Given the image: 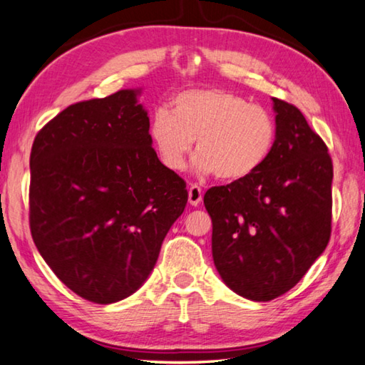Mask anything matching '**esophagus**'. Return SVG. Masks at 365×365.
<instances>
[{
    "mask_svg": "<svg viewBox=\"0 0 365 365\" xmlns=\"http://www.w3.org/2000/svg\"><path fill=\"white\" fill-rule=\"evenodd\" d=\"M202 197H204L202 187L197 186V184H192V186L189 187V204L190 205H199L202 202Z\"/></svg>",
    "mask_w": 365,
    "mask_h": 365,
    "instance_id": "esophagus-1",
    "label": "esophagus"
}]
</instances>
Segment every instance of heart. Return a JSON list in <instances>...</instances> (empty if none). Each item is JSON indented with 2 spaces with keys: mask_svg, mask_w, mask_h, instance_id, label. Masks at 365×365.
<instances>
[{
  "mask_svg": "<svg viewBox=\"0 0 365 365\" xmlns=\"http://www.w3.org/2000/svg\"><path fill=\"white\" fill-rule=\"evenodd\" d=\"M148 137L166 170L181 171L197 140L195 171L237 182L255 175L270 158L277 123L270 111L242 95L204 88L179 93L171 111H155Z\"/></svg>",
  "mask_w": 365,
  "mask_h": 365,
  "instance_id": "heart-1",
  "label": "heart"
}]
</instances>
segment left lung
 Segmentation results:
<instances>
[{
  "mask_svg": "<svg viewBox=\"0 0 365 365\" xmlns=\"http://www.w3.org/2000/svg\"><path fill=\"white\" fill-rule=\"evenodd\" d=\"M272 100L277 142L270 158L250 178L204 195L220 277L239 296L259 302L294 288L331 235L328 148L294 105Z\"/></svg>",
  "mask_w": 365,
  "mask_h": 365,
  "instance_id": "obj_1",
  "label": "left lung"
}]
</instances>
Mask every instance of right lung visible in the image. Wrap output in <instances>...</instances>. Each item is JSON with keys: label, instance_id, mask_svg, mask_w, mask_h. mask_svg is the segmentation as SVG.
<instances>
[{"label": "right lung", "instance_id": "obj_1", "mask_svg": "<svg viewBox=\"0 0 365 365\" xmlns=\"http://www.w3.org/2000/svg\"><path fill=\"white\" fill-rule=\"evenodd\" d=\"M137 93L68 106L38 130L31 152L35 246L71 291L95 304L140 288L187 204L186 181L153 150Z\"/></svg>", "mask_w": 365, "mask_h": 365}]
</instances>
